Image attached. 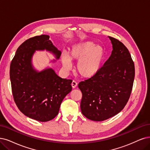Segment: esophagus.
Masks as SVG:
<instances>
[{
	"instance_id": "esophagus-1",
	"label": "esophagus",
	"mask_w": 150,
	"mask_h": 150,
	"mask_svg": "<svg viewBox=\"0 0 150 150\" xmlns=\"http://www.w3.org/2000/svg\"><path fill=\"white\" fill-rule=\"evenodd\" d=\"M72 88H75L76 86H77V83L75 81H73L71 82V84Z\"/></svg>"
}]
</instances>
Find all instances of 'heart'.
Wrapping results in <instances>:
<instances>
[{
    "label": "heart",
    "instance_id": "obj_1",
    "mask_svg": "<svg viewBox=\"0 0 150 150\" xmlns=\"http://www.w3.org/2000/svg\"><path fill=\"white\" fill-rule=\"evenodd\" d=\"M106 57L103 46L94 42L86 41L74 44L70 48L69 54L62 52L61 62L64 69H71V60L78 61L76 71L83 78L90 79L95 76L102 68Z\"/></svg>",
    "mask_w": 150,
    "mask_h": 150
}]
</instances>
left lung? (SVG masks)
Listing matches in <instances>:
<instances>
[{
	"instance_id": "1",
	"label": "left lung",
	"mask_w": 150,
	"mask_h": 150,
	"mask_svg": "<svg viewBox=\"0 0 150 150\" xmlns=\"http://www.w3.org/2000/svg\"><path fill=\"white\" fill-rule=\"evenodd\" d=\"M112 51L98 73L79 88L82 93L80 108L88 119L103 121L113 117L128 102L135 77V66L127 48L108 36Z\"/></svg>"
}]
</instances>
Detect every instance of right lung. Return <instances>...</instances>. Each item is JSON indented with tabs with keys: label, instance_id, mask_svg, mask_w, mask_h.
<instances>
[{
	"label": "right lung",
	"instance_id": "1",
	"mask_svg": "<svg viewBox=\"0 0 150 150\" xmlns=\"http://www.w3.org/2000/svg\"><path fill=\"white\" fill-rule=\"evenodd\" d=\"M50 36L42 35L30 38L17 49L11 62L10 78L14 101L20 111L27 117L40 122L53 119L60 104L71 91V80L62 79L51 67L38 70L33 64L36 51H44L54 55L56 62L61 51Z\"/></svg>",
	"mask_w": 150,
	"mask_h": 150
}]
</instances>
